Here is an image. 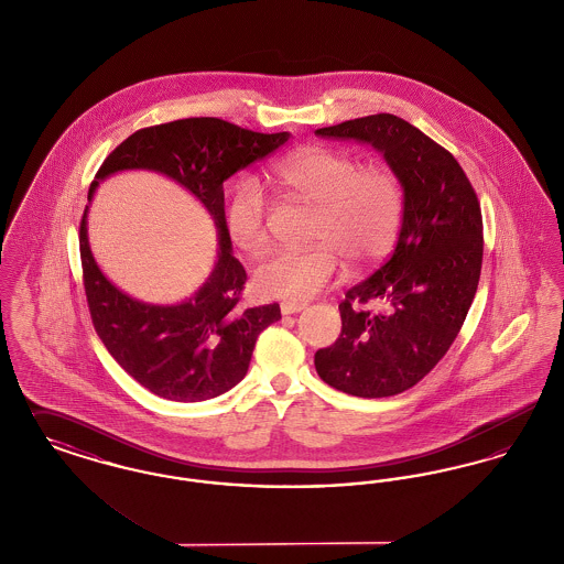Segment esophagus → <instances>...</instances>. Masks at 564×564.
I'll list each match as a JSON object with an SVG mask.
<instances>
[{"label":"esophagus","instance_id":"1","mask_svg":"<svg viewBox=\"0 0 564 564\" xmlns=\"http://www.w3.org/2000/svg\"><path fill=\"white\" fill-rule=\"evenodd\" d=\"M304 308H306L304 302H283V304H281V313H283V315H295V313H300V311H304Z\"/></svg>","mask_w":564,"mask_h":564}]
</instances>
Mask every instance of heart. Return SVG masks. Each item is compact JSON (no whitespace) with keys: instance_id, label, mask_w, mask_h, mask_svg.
<instances>
[{"instance_id":"heart-1","label":"heart","mask_w":564,"mask_h":564,"mask_svg":"<svg viewBox=\"0 0 564 564\" xmlns=\"http://www.w3.org/2000/svg\"><path fill=\"white\" fill-rule=\"evenodd\" d=\"M272 180L295 200L317 207L306 251H274L256 269L258 292L304 302L336 279L340 260L368 267L389 256L402 228L403 189L387 166H361L338 150H304L272 166ZM226 228L245 253L269 242V200L262 186L245 177L230 194Z\"/></svg>"}]
</instances>
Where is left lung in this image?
Returning a JSON list of instances; mask_svg holds the SVG:
<instances>
[{
    "label": "left lung",
    "mask_w": 564,
    "mask_h": 564,
    "mask_svg": "<svg viewBox=\"0 0 564 564\" xmlns=\"http://www.w3.org/2000/svg\"><path fill=\"white\" fill-rule=\"evenodd\" d=\"M378 150L403 189L393 256L340 302L338 340L315 352L323 382L355 398H391L430 375L448 352L478 290L482 212L455 156L393 113L317 129ZM388 304L375 314L373 300Z\"/></svg>",
    "instance_id": "8db88e82"
}]
</instances>
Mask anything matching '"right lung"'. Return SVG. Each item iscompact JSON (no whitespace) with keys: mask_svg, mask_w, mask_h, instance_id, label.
<instances>
[{"mask_svg":"<svg viewBox=\"0 0 564 564\" xmlns=\"http://www.w3.org/2000/svg\"><path fill=\"white\" fill-rule=\"evenodd\" d=\"M290 133H253L219 118H186L141 129L124 139L95 175L156 171L200 200L217 230V260L207 281L177 304H148L120 292L97 267L84 209L80 258L90 319L109 355L124 372L171 402H205L239 384L260 332L281 319L279 304L245 308L247 272L232 256L226 228L224 182L251 162L267 159Z\"/></svg>","mask_w":564,"mask_h":564,"instance_id":"add662e5","label":"right lung"}]
</instances>
